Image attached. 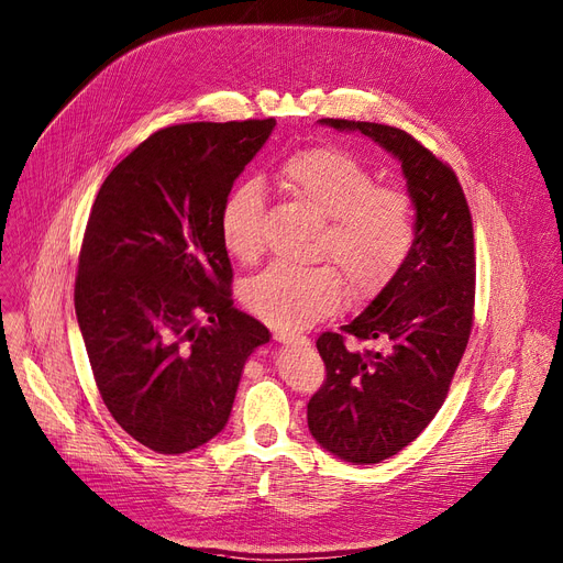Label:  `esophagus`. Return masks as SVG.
<instances>
[{
	"mask_svg": "<svg viewBox=\"0 0 563 563\" xmlns=\"http://www.w3.org/2000/svg\"><path fill=\"white\" fill-rule=\"evenodd\" d=\"M274 338H276L278 342H283V344H301V346H308V344H310V340H308L306 335L294 333V331H285V329L276 331Z\"/></svg>",
	"mask_w": 563,
	"mask_h": 563,
	"instance_id": "esophagus-1",
	"label": "esophagus"
}]
</instances>
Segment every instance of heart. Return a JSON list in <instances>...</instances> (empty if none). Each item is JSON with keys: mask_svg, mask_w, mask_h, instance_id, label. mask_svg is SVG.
<instances>
[{"mask_svg": "<svg viewBox=\"0 0 563 563\" xmlns=\"http://www.w3.org/2000/svg\"><path fill=\"white\" fill-rule=\"evenodd\" d=\"M280 177L294 196L327 217L319 255L335 260L351 297H374L401 272L416 244V212L406 191L376 185L367 164L335 145L291 155ZM264 212L266 196L257 180L228 189L219 207V234L230 255L251 262L262 253ZM242 299L266 323L299 329L342 303L344 278L333 264L276 262L244 285Z\"/></svg>", "mask_w": 563, "mask_h": 563, "instance_id": "b5f03b06", "label": "heart"}]
</instances>
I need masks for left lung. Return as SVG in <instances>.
<instances>
[{
  "label": "left lung",
  "mask_w": 563,
  "mask_h": 563,
  "mask_svg": "<svg viewBox=\"0 0 563 563\" xmlns=\"http://www.w3.org/2000/svg\"><path fill=\"white\" fill-rule=\"evenodd\" d=\"M319 123L393 153L416 205V244L401 272L365 312L317 338L327 378L308 401L310 433L331 454L369 465L416 440L450 393L475 319V232L456 173L418 139L380 123ZM349 336L387 349L356 352Z\"/></svg>",
  "instance_id": "obj_1"
}]
</instances>
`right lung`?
Returning a JSON list of instances; mask_svg holds the SVG:
<instances>
[{"label":"right lung","instance_id":"right-lung-1","mask_svg":"<svg viewBox=\"0 0 563 563\" xmlns=\"http://www.w3.org/2000/svg\"><path fill=\"white\" fill-rule=\"evenodd\" d=\"M274 118L185 123L147 136L102 183L88 217L75 312L111 418L159 454L225 427L269 329L232 306L219 207Z\"/></svg>","mask_w":563,"mask_h":563}]
</instances>
